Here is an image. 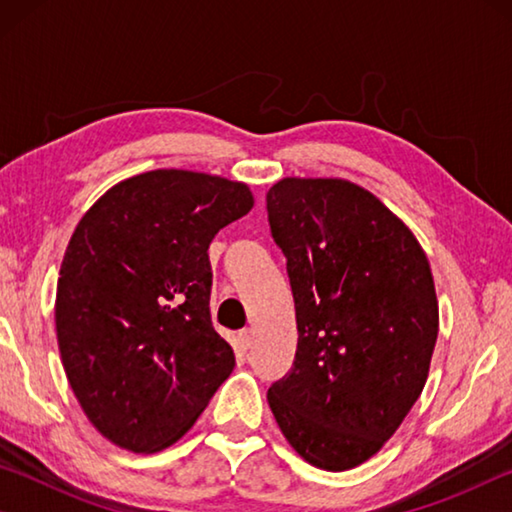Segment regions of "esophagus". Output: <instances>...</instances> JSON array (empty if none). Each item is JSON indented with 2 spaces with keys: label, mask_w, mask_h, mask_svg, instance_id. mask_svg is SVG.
Returning a JSON list of instances; mask_svg holds the SVG:
<instances>
[{
  "label": "esophagus",
  "mask_w": 512,
  "mask_h": 512,
  "mask_svg": "<svg viewBox=\"0 0 512 512\" xmlns=\"http://www.w3.org/2000/svg\"><path fill=\"white\" fill-rule=\"evenodd\" d=\"M239 345H241V350H250L255 345V334H253V329H241L239 332Z\"/></svg>",
  "instance_id": "obj_1"
}]
</instances>
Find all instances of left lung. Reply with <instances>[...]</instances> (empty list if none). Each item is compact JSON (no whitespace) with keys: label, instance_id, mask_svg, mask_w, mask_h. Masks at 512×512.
<instances>
[{"label":"left lung","instance_id":"left-lung-1","mask_svg":"<svg viewBox=\"0 0 512 512\" xmlns=\"http://www.w3.org/2000/svg\"><path fill=\"white\" fill-rule=\"evenodd\" d=\"M266 212L298 325L296 359L268 388V406L307 463L350 470L384 447L427 381L438 339L429 259L348 180L284 178Z\"/></svg>","mask_w":512,"mask_h":512}]
</instances>
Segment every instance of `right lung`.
<instances>
[{"instance_id":"add662e5","label":"right lung","mask_w":512,"mask_h":512,"mask_svg":"<svg viewBox=\"0 0 512 512\" xmlns=\"http://www.w3.org/2000/svg\"><path fill=\"white\" fill-rule=\"evenodd\" d=\"M250 207L244 183L158 169L121 180L76 225L56 289L58 350L110 443L173 445L235 368L212 327L207 248Z\"/></svg>"}]
</instances>
